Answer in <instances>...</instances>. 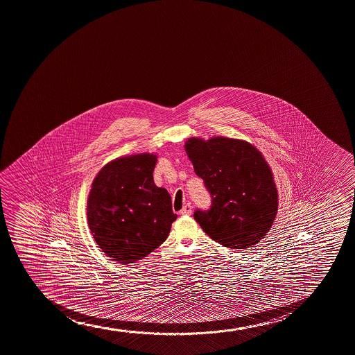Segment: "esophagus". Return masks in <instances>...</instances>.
Instances as JSON below:
<instances>
[{"instance_id":"34e87169","label":"esophagus","mask_w":355,"mask_h":355,"mask_svg":"<svg viewBox=\"0 0 355 355\" xmlns=\"http://www.w3.org/2000/svg\"><path fill=\"white\" fill-rule=\"evenodd\" d=\"M192 212V207L191 204L187 203L184 205L183 209L180 210V215H191Z\"/></svg>"}]
</instances>
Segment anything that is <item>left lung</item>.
Wrapping results in <instances>:
<instances>
[{
	"instance_id": "left-lung-1",
	"label": "left lung",
	"mask_w": 355,
	"mask_h": 355,
	"mask_svg": "<svg viewBox=\"0 0 355 355\" xmlns=\"http://www.w3.org/2000/svg\"><path fill=\"white\" fill-rule=\"evenodd\" d=\"M196 175L211 197L193 218L224 247L247 249L270 230L277 214V190L261 152L243 140L191 138L185 144Z\"/></svg>"
}]
</instances>
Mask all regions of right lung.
Masks as SVG:
<instances>
[{
    "label": "right lung",
    "instance_id": "right-lung-1",
    "mask_svg": "<svg viewBox=\"0 0 355 355\" xmlns=\"http://www.w3.org/2000/svg\"><path fill=\"white\" fill-rule=\"evenodd\" d=\"M157 157L130 155L113 160L93 180L88 225L100 249L113 261L135 263L168 239L177 215L171 197L153 182Z\"/></svg>",
    "mask_w": 355,
    "mask_h": 355
}]
</instances>
